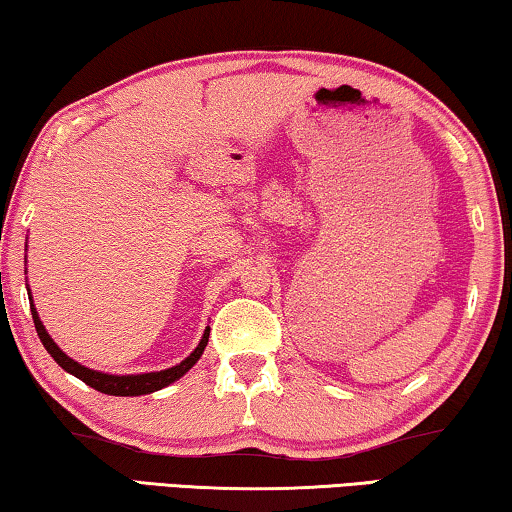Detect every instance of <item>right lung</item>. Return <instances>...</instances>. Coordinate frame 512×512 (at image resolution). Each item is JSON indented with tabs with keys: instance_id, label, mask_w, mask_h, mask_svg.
Returning a JSON list of instances; mask_svg holds the SVG:
<instances>
[{
	"instance_id": "right-lung-1",
	"label": "right lung",
	"mask_w": 512,
	"mask_h": 512,
	"mask_svg": "<svg viewBox=\"0 0 512 512\" xmlns=\"http://www.w3.org/2000/svg\"><path fill=\"white\" fill-rule=\"evenodd\" d=\"M32 318H34V328L39 332V339L41 344L46 346V351L53 355L55 362L59 367L64 369V372H69L80 379L83 383L90 385V388L103 392V395H115V397H138V395H150L154 390H161L166 388L177 379H182L184 374L189 372L191 367L196 365L198 358H201L205 346H207V339H210V328H205V335L201 339V344L194 348V353L189 355V358H184L180 365L170 367V369H161V372H150V374H127V376H117V374H103V372H96V369H90L85 365H80V362L71 360L69 355H66L62 348H59L53 337L48 335L46 328H43L39 314H36L34 309V302L32 305Z\"/></svg>"
}]
</instances>
